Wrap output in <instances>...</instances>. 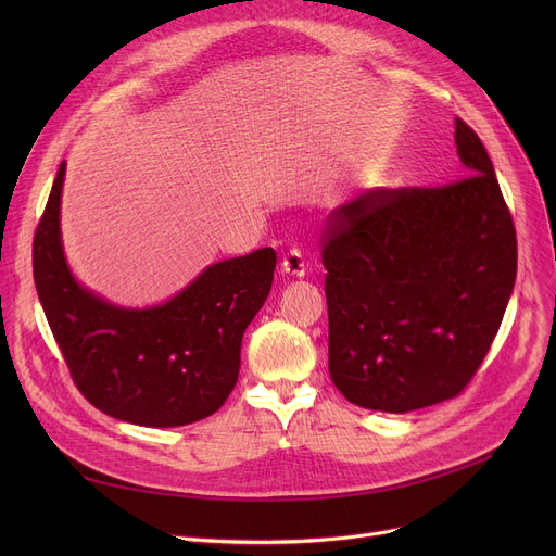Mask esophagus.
I'll list each match as a JSON object with an SVG mask.
<instances>
[{
    "mask_svg": "<svg viewBox=\"0 0 556 556\" xmlns=\"http://www.w3.org/2000/svg\"><path fill=\"white\" fill-rule=\"evenodd\" d=\"M281 270L290 277H304L306 275V261L298 248L288 250L281 258Z\"/></svg>",
    "mask_w": 556,
    "mask_h": 556,
    "instance_id": "esophagus-1",
    "label": "esophagus"
}]
</instances>
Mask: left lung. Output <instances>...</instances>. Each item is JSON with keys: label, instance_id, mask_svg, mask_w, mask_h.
I'll list each match as a JSON object with an SVG mask.
<instances>
[{"label": "left lung", "instance_id": "left-lung-1", "mask_svg": "<svg viewBox=\"0 0 556 556\" xmlns=\"http://www.w3.org/2000/svg\"><path fill=\"white\" fill-rule=\"evenodd\" d=\"M464 178L371 189L323 229L329 374L367 410L410 413L471 383L516 281V227L493 164L455 119Z\"/></svg>", "mask_w": 556, "mask_h": 556}]
</instances>
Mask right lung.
<instances>
[{
	"mask_svg": "<svg viewBox=\"0 0 556 556\" xmlns=\"http://www.w3.org/2000/svg\"><path fill=\"white\" fill-rule=\"evenodd\" d=\"M65 162L34 237V279L78 392L101 413L173 428L214 415L237 386L241 342L273 288L277 254L263 248L214 263L170 302L116 308L80 288L61 245Z\"/></svg>",
	"mask_w": 556,
	"mask_h": 556,
	"instance_id": "add662e5",
	"label": "right lung"
}]
</instances>
